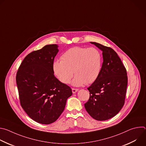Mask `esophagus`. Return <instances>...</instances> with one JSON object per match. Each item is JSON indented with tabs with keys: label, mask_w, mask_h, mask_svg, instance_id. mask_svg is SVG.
Listing matches in <instances>:
<instances>
[{
	"label": "esophagus",
	"mask_w": 146,
	"mask_h": 146,
	"mask_svg": "<svg viewBox=\"0 0 146 146\" xmlns=\"http://www.w3.org/2000/svg\"><path fill=\"white\" fill-rule=\"evenodd\" d=\"M72 92L74 94V93H76L78 90L77 88H72Z\"/></svg>",
	"instance_id": "34e87169"
}]
</instances>
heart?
<instances>
[{"label":"heart","mask_w":146,"mask_h":146,"mask_svg":"<svg viewBox=\"0 0 146 146\" xmlns=\"http://www.w3.org/2000/svg\"><path fill=\"white\" fill-rule=\"evenodd\" d=\"M102 56L95 47H75L69 49L61 56V60L53 62L55 75L64 84H68L73 77L74 86L90 84L98 78L102 68ZM74 73H73V71Z\"/></svg>","instance_id":"1"}]
</instances>
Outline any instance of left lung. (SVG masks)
<instances>
[{
    "label": "left lung",
    "mask_w": 146,
    "mask_h": 146,
    "mask_svg": "<svg viewBox=\"0 0 146 146\" xmlns=\"http://www.w3.org/2000/svg\"><path fill=\"white\" fill-rule=\"evenodd\" d=\"M91 43L102 51L103 62L98 78L87 88L90 95L84 106L93 118L105 121L118 114L124 105L127 73L113 49L98 43Z\"/></svg>",
    "instance_id": "left-lung-1"
}]
</instances>
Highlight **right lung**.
I'll use <instances>...</instances> for the list:
<instances>
[{"instance_id":"right-lung-1","label":"right lung","mask_w":146,"mask_h":146,"mask_svg":"<svg viewBox=\"0 0 146 146\" xmlns=\"http://www.w3.org/2000/svg\"><path fill=\"white\" fill-rule=\"evenodd\" d=\"M57 47L49 44L29 53L16 74L21 106L30 118L42 124L55 122L72 95L71 88L54 74L52 64Z\"/></svg>"}]
</instances>
